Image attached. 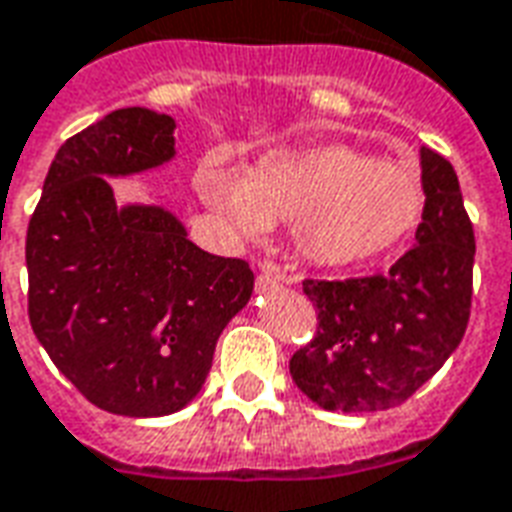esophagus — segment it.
<instances>
[{
    "mask_svg": "<svg viewBox=\"0 0 512 512\" xmlns=\"http://www.w3.org/2000/svg\"><path fill=\"white\" fill-rule=\"evenodd\" d=\"M257 282H260V285H271V282H293V279H288L285 274H279L277 263L266 260V263H260V277H257Z\"/></svg>",
    "mask_w": 512,
    "mask_h": 512,
    "instance_id": "34e87169",
    "label": "esophagus"
}]
</instances>
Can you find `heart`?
<instances>
[{
	"instance_id": "obj_1",
	"label": "heart",
	"mask_w": 512,
	"mask_h": 512,
	"mask_svg": "<svg viewBox=\"0 0 512 512\" xmlns=\"http://www.w3.org/2000/svg\"><path fill=\"white\" fill-rule=\"evenodd\" d=\"M197 191L244 233L293 224V246L307 263L345 268L384 255L428 205V183L414 164L386 161L351 145L277 153L241 178L222 164H202Z\"/></svg>"
}]
</instances>
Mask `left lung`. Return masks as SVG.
I'll use <instances>...</instances> for the list:
<instances>
[{
  "label": "left lung",
  "instance_id": "1",
  "mask_svg": "<svg viewBox=\"0 0 512 512\" xmlns=\"http://www.w3.org/2000/svg\"><path fill=\"white\" fill-rule=\"evenodd\" d=\"M428 205L417 246L386 274L304 279L318 332L290 356V376L326 411H384L406 403L458 348L472 310L474 230L458 175L422 147Z\"/></svg>",
  "mask_w": 512,
  "mask_h": 512
}]
</instances>
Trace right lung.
<instances>
[{
	"instance_id": "add662e5",
	"label": "right lung",
	"mask_w": 512,
	"mask_h": 512,
	"mask_svg": "<svg viewBox=\"0 0 512 512\" xmlns=\"http://www.w3.org/2000/svg\"><path fill=\"white\" fill-rule=\"evenodd\" d=\"M175 120L128 106L57 150L27 230L29 323L93 406L164 417L191 403L255 288L246 260L202 252L156 205L117 208L106 175L175 156Z\"/></svg>"
}]
</instances>
